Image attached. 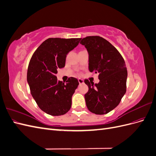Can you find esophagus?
<instances>
[{"label": "esophagus", "mask_w": 156, "mask_h": 156, "mask_svg": "<svg viewBox=\"0 0 156 156\" xmlns=\"http://www.w3.org/2000/svg\"><path fill=\"white\" fill-rule=\"evenodd\" d=\"M78 81H79V83L80 84H83L84 83V81L83 79H78Z\"/></svg>", "instance_id": "1"}]
</instances>
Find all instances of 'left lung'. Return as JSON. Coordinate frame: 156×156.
I'll return each instance as SVG.
<instances>
[{
  "instance_id": "8db88e82",
  "label": "left lung",
  "mask_w": 156,
  "mask_h": 156,
  "mask_svg": "<svg viewBox=\"0 0 156 156\" xmlns=\"http://www.w3.org/2000/svg\"><path fill=\"white\" fill-rule=\"evenodd\" d=\"M80 44L88 51L89 71L99 73L100 79L98 84L84 80L88 87L84 95L87 107L96 115L107 114L119 105L126 94L125 61L119 51L100 36H87Z\"/></svg>"
}]
</instances>
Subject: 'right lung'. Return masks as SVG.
Masks as SVG:
<instances>
[{
  "mask_svg": "<svg viewBox=\"0 0 156 156\" xmlns=\"http://www.w3.org/2000/svg\"><path fill=\"white\" fill-rule=\"evenodd\" d=\"M81 38H48L32 56L27 70L30 93L41 110L52 116L63 115L72 106V98L79 85L78 80L69 77L58 81L57 69L65 66L69 51L78 45Z\"/></svg>",
  "mask_w": 156,
  "mask_h": 156,
  "instance_id": "add662e5",
  "label": "right lung"
}]
</instances>
